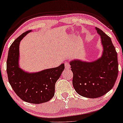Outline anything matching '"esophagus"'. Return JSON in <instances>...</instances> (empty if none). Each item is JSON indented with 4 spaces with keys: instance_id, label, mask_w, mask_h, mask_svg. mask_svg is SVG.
<instances>
[{
    "instance_id": "obj_1",
    "label": "esophagus",
    "mask_w": 123,
    "mask_h": 123,
    "mask_svg": "<svg viewBox=\"0 0 123 123\" xmlns=\"http://www.w3.org/2000/svg\"><path fill=\"white\" fill-rule=\"evenodd\" d=\"M64 65L65 69H69L70 68V65L68 62H65L64 63Z\"/></svg>"
}]
</instances>
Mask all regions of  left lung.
<instances>
[{
    "instance_id": "left-lung-1",
    "label": "left lung",
    "mask_w": 123,
    "mask_h": 123,
    "mask_svg": "<svg viewBox=\"0 0 123 123\" xmlns=\"http://www.w3.org/2000/svg\"><path fill=\"white\" fill-rule=\"evenodd\" d=\"M101 36L104 51L93 62L74 60L70 62L73 73V86L82 96L95 98L105 95L114 87L118 74L117 55L110 37L96 27Z\"/></svg>"
}]
</instances>
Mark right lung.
<instances>
[{"instance_id": "1", "label": "right lung", "mask_w": 123, "mask_h": 123, "mask_svg": "<svg viewBox=\"0 0 123 123\" xmlns=\"http://www.w3.org/2000/svg\"><path fill=\"white\" fill-rule=\"evenodd\" d=\"M31 30L26 31L12 43L8 51L6 72L8 81L15 93L24 101L39 104L48 102L55 93V85L64 69V64L33 73L19 68V46L21 40Z\"/></svg>"}]
</instances>
